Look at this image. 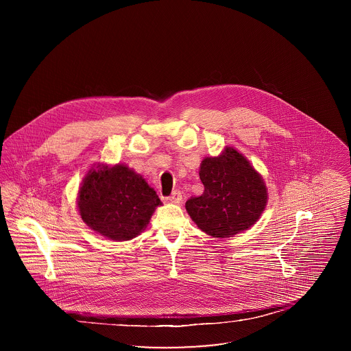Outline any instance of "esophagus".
<instances>
[{
  "instance_id": "34e87169",
  "label": "esophagus",
  "mask_w": 351,
  "mask_h": 351,
  "mask_svg": "<svg viewBox=\"0 0 351 351\" xmlns=\"http://www.w3.org/2000/svg\"><path fill=\"white\" fill-rule=\"evenodd\" d=\"M168 200H169V202H172V204H180L182 200H183L182 192L180 191H173L172 195L168 197Z\"/></svg>"
}]
</instances>
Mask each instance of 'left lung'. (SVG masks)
<instances>
[{"mask_svg":"<svg viewBox=\"0 0 351 351\" xmlns=\"http://www.w3.org/2000/svg\"><path fill=\"white\" fill-rule=\"evenodd\" d=\"M204 193L185 202L202 232L228 238L251 228L267 205V188L250 162L233 147L201 162Z\"/></svg>","mask_w":351,"mask_h":351,"instance_id":"8db88e82","label":"left lung"}]
</instances>
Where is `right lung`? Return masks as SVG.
Returning <instances> with one entry per match:
<instances>
[{"label": "right lung", "instance_id": "obj_1", "mask_svg": "<svg viewBox=\"0 0 351 351\" xmlns=\"http://www.w3.org/2000/svg\"><path fill=\"white\" fill-rule=\"evenodd\" d=\"M159 205L154 188L125 165L89 169L77 196L84 222L113 241H129L142 233Z\"/></svg>", "mask_w": 351, "mask_h": 351}]
</instances>
